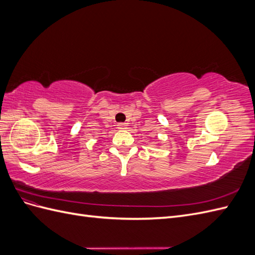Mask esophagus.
<instances>
[{"label": "esophagus", "mask_w": 255, "mask_h": 255, "mask_svg": "<svg viewBox=\"0 0 255 255\" xmlns=\"http://www.w3.org/2000/svg\"><path fill=\"white\" fill-rule=\"evenodd\" d=\"M117 128H118V129H127L128 128V123H119Z\"/></svg>", "instance_id": "esophagus-1"}]
</instances>
